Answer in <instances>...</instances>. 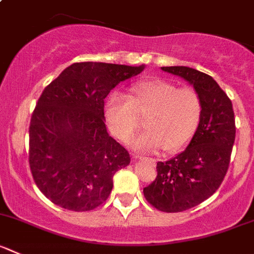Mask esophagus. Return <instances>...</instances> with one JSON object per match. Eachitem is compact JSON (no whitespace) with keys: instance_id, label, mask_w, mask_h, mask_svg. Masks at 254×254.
I'll return each mask as SVG.
<instances>
[{"instance_id":"esophagus-1","label":"esophagus","mask_w":254,"mask_h":254,"mask_svg":"<svg viewBox=\"0 0 254 254\" xmlns=\"http://www.w3.org/2000/svg\"><path fill=\"white\" fill-rule=\"evenodd\" d=\"M134 157L135 159H137V160H140V161H149V162H151L152 165L155 164V160L154 159H149V157H144V156H140V155H134Z\"/></svg>"}]
</instances>
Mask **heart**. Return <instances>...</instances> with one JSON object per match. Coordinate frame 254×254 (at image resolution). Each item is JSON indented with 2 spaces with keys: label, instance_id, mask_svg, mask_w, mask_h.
I'll return each instance as SVG.
<instances>
[{
  "label": "heart",
  "instance_id": "b5f03b06",
  "mask_svg": "<svg viewBox=\"0 0 254 254\" xmlns=\"http://www.w3.org/2000/svg\"><path fill=\"white\" fill-rule=\"evenodd\" d=\"M202 99L191 87L177 88L162 79L137 82L130 88V97L114 93L105 104V118L118 139L127 141L141 125L145 130L132 140L142 151L167 152L184 150L195 136L202 118Z\"/></svg>",
  "mask_w": 254,
  "mask_h": 254
}]
</instances>
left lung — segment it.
I'll return each instance as SVG.
<instances>
[{"mask_svg": "<svg viewBox=\"0 0 254 254\" xmlns=\"http://www.w3.org/2000/svg\"><path fill=\"white\" fill-rule=\"evenodd\" d=\"M192 84L202 99L200 125L189 146L159 161L157 176L144 189L147 202L162 212H182L217 191L226 176L236 137L232 102L215 79L189 67H161Z\"/></svg>", "mask_w": 254, "mask_h": 254, "instance_id": "8db88e82", "label": "left lung"}]
</instances>
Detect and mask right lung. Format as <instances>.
<instances>
[{
    "label": "right lung",
    "instance_id": "1",
    "mask_svg": "<svg viewBox=\"0 0 254 254\" xmlns=\"http://www.w3.org/2000/svg\"><path fill=\"white\" fill-rule=\"evenodd\" d=\"M144 68L80 62L44 88L29 124L28 161L37 187L54 205L83 212L109 197L113 176L130 156L108 134L104 99Z\"/></svg>",
    "mask_w": 254,
    "mask_h": 254
}]
</instances>
